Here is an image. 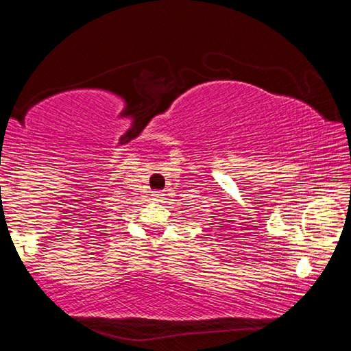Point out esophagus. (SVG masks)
Listing matches in <instances>:
<instances>
[{"mask_svg": "<svg viewBox=\"0 0 351 351\" xmlns=\"http://www.w3.org/2000/svg\"><path fill=\"white\" fill-rule=\"evenodd\" d=\"M153 197L156 198V199H162V198H164V195H162L161 192H154V193H153Z\"/></svg>", "mask_w": 351, "mask_h": 351, "instance_id": "esophagus-1", "label": "esophagus"}]
</instances>
